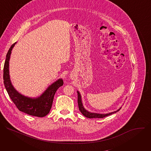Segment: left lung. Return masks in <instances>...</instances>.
<instances>
[{"mask_svg":"<svg viewBox=\"0 0 151 151\" xmlns=\"http://www.w3.org/2000/svg\"><path fill=\"white\" fill-rule=\"evenodd\" d=\"M77 93H78V106H79V111L83 114V115H84L85 117H87V118H104L106 116L111 115H112L114 113H116L121 109V108H120L116 111H115V112H111V113H109V114H100L91 113V112L87 111V110H85L84 109V107H83V105H82V101H81V94H79V91H77Z\"/></svg>","mask_w":151,"mask_h":151,"instance_id":"obj_1","label":"left lung"}]
</instances>
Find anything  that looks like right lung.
Wrapping results in <instances>:
<instances>
[{"mask_svg":"<svg viewBox=\"0 0 151 151\" xmlns=\"http://www.w3.org/2000/svg\"><path fill=\"white\" fill-rule=\"evenodd\" d=\"M15 44L16 42L11 45L6 54L4 68V85L8 95L19 111L35 116L44 117L50 112L55 93L58 88L63 85V81L61 79H58L51 84L44 93L36 99L25 97L17 92L11 82L9 75V60L11 51Z\"/></svg>","mask_w":151,"mask_h":151,"instance_id":"right-lung-1","label":"right lung"}]
</instances>
